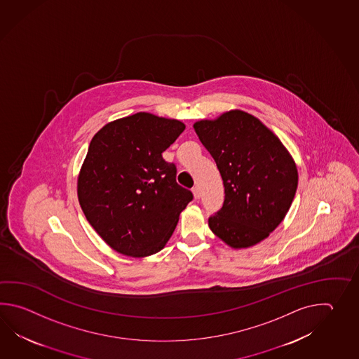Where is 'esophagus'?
<instances>
[{"label":"esophagus","mask_w":359,"mask_h":359,"mask_svg":"<svg viewBox=\"0 0 359 359\" xmlns=\"http://www.w3.org/2000/svg\"><path fill=\"white\" fill-rule=\"evenodd\" d=\"M192 192H194V196L195 198H200V187L198 186H195V187H192Z\"/></svg>","instance_id":"34e87169"}]
</instances>
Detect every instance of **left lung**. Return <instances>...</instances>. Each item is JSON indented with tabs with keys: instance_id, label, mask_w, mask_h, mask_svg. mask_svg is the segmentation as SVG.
Masks as SVG:
<instances>
[{
	"instance_id": "obj_1",
	"label": "left lung",
	"mask_w": 359,
	"mask_h": 359,
	"mask_svg": "<svg viewBox=\"0 0 359 359\" xmlns=\"http://www.w3.org/2000/svg\"><path fill=\"white\" fill-rule=\"evenodd\" d=\"M213 156L224 186L209 227L226 244L248 248L283 222L298 187V170L283 142L255 116L231 110L194 124Z\"/></svg>"
}]
</instances>
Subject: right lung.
Returning <instances> with one entry per match:
<instances>
[{"mask_svg":"<svg viewBox=\"0 0 359 359\" xmlns=\"http://www.w3.org/2000/svg\"><path fill=\"white\" fill-rule=\"evenodd\" d=\"M184 130L176 119L149 113L109 123L93 136L78 178L87 221L110 248L130 257L159 252L194 198L163 159Z\"/></svg>","mask_w":359,"mask_h":359,"instance_id":"obj_1","label":"right lung"}]
</instances>
